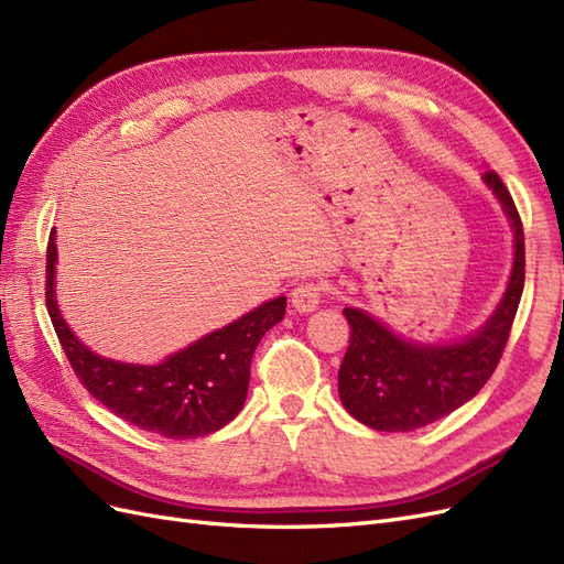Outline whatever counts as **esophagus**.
Returning <instances> with one entry per match:
<instances>
[{
	"label": "esophagus",
	"mask_w": 564,
	"mask_h": 564,
	"mask_svg": "<svg viewBox=\"0 0 564 564\" xmlns=\"http://www.w3.org/2000/svg\"><path fill=\"white\" fill-rule=\"evenodd\" d=\"M322 301V286L317 282H299L292 289V305L299 313H313Z\"/></svg>",
	"instance_id": "34e87169"
}]
</instances>
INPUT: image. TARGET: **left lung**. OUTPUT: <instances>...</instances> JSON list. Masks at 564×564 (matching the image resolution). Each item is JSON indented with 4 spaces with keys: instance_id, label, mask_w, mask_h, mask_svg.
<instances>
[{
    "instance_id": "left-lung-1",
    "label": "left lung",
    "mask_w": 564,
    "mask_h": 564,
    "mask_svg": "<svg viewBox=\"0 0 564 564\" xmlns=\"http://www.w3.org/2000/svg\"><path fill=\"white\" fill-rule=\"evenodd\" d=\"M482 178L513 226L516 259L499 308L480 332L458 344L423 346L362 311L344 308L350 344L338 369V395L348 414L373 431L406 433L447 416L482 390L501 360L524 286V232L499 174Z\"/></svg>"
}]
</instances>
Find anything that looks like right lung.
<instances>
[{
    "mask_svg": "<svg viewBox=\"0 0 564 564\" xmlns=\"http://www.w3.org/2000/svg\"><path fill=\"white\" fill-rule=\"evenodd\" d=\"M46 247V308L63 352L82 386L112 414L172 440L209 435L230 423L247 400L251 357L268 329L284 317L286 299L259 308L195 340L162 365H127L96 355L67 327L54 292L56 242Z\"/></svg>",
    "mask_w": 564,
    "mask_h": 564,
    "instance_id": "1",
    "label": "right lung"
}]
</instances>
